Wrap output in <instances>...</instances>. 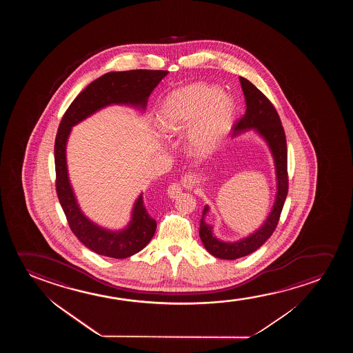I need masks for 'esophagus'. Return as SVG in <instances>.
Listing matches in <instances>:
<instances>
[{
	"instance_id": "esophagus-1",
	"label": "esophagus",
	"mask_w": 353,
	"mask_h": 353,
	"mask_svg": "<svg viewBox=\"0 0 353 353\" xmlns=\"http://www.w3.org/2000/svg\"><path fill=\"white\" fill-rule=\"evenodd\" d=\"M182 193V185L179 183H171L168 188V195L170 198L174 199L179 196V194Z\"/></svg>"
}]
</instances>
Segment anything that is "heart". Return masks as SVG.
<instances>
[{"mask_svg":"<svg viewBox=\"0 0 353 353\" xmlns=\"http://www.w3.org/2000/svg\"><path fill=\"white\" fill-rule=\"evenodd\" d=\"M235 116V102L218 87L196 83L165 99L157 124L165 136L187 130V143L196 154H208L227 135Z\"/></svg>","mask_w":353,"mask_h":353,"instance_id":"b5f03b06","label":"heart"}]
</instances>
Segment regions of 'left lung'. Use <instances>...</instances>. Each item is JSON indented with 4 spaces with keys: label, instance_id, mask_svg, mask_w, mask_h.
Returning a JSON list of instances; mask_svg holds the SVG:
<instances>
[{
    "label": "left lung",
    "instance_id": "8db88e82",
    "mask_svg": "<svg viewBox=\"0 0 353 353\" xmlns=\"http://www.w3.org/2000/svg\"><path fill=\"white\" fill-rule=\"evenodd\" d=\"M240 83L246 101V113L235 125L232 126V137L240 135L247 130H254L263 140L265 141L274 158L277 192L275 203L265 222L263 223L261 227L258 228L256 232H252L251 235L237 241H223L216 237L213 234L212 225L205 221V217L210 211L208 205L205 206L199 229V235L203 241V247L213 256L228 261H234L237 258L248 256L265 243L266 240L272 235V232H275L288 193L287 142L279 113L274 105L269 101V99L248 79L240 77Z\"/></svg>",
    "mask_w": 353,
    "mask_h": 353
}]
</instances>
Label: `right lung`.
<instances>
[{"label": "right lung", "mask_w": 353, "mask_h": 353, "mask_svg": "<svg viewBox=\"0 0 353 353\" xmlns=\"http://www.w3.org/2000/svg\"><path fill=\"white\" fill-rule=\"evenodd\" d=\"M168 71L132 70L108 72L90 83L70 105L59 125L54 145L57 193L68 225L84 246L100 256L124 259L143 250L152 240L157 222L150 217L142 193L136 199L129 224L121 230H110L92 222L82 212L68 179L66 145L72 126L111 105H126L145 111L150 92Z\"/></svg>", "instance_id": "add662e5"}]
</instances>
